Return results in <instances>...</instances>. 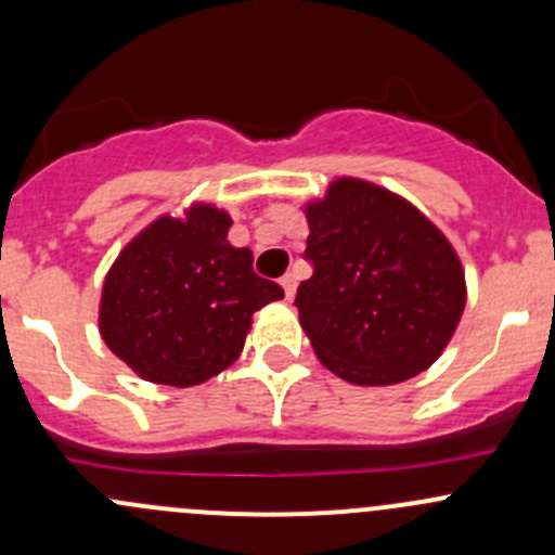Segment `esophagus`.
<instances>
[{
	"label": "esophagus",
	"instance_id": "1",
	"mask_svg": "<svg viewBox=\"0 0 555 555\" xmlns=\"http://www.w3.org/2000/svg\"><path fill=\"white\" fill-rule=\"evenodd\" d=\"M282 287H284V295H287V300H293L295 298V287H298V279H295V273H284Z\"/></svg>",
	"mask_w": 555,
	"mask_h": 555
}]
</instances>
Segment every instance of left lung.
Instances as JSON below:
<instances>
[{
    "mask_svg": "<svg viewBox=\"0 0 555 555\" xmlns=\"http://www.w3.org/2000/svg\"><path fill=\"white\" fill-rule=\"evenodd\" d=\"M306 220L313 273L295 306L319 362L357 386L427 371L467 300L449 238L405 198L351 177L311 201Z\"/></svg>",
    "mask_w": 555,
    "mask_h": 555,
    "instance_id": "8db88e82",
    "label": "left lung"
}]
</instances>
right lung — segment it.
I'll return each mask as SVG.
<instances>
[{
	"label": "right lung",
	"instance_id": "right-lung-1",
	"mask_svg": "<svg viewBox=\"0 0 555 555\" xmlns=\"http://www.w3.org/2000/svg\"><path fill=\"white\" fill-rule=\"evenodd\" d=\"M231 217L193 204L158 217L112 262L99 330L112 354L153 384L195 386L238 360L251 313L284 298L228 242Z\"/></svg>",
	"mask_w": 555,
	"mask_h": 555
}]
</instances>
